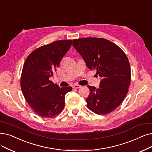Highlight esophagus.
<instances>
[{
    "mask_svg": "<svg viewBox=\"0 0 152 152\" xmlns=\"http://www.w3.org/2000/svg\"><path fill=\"white\" fill-rule=\"evenodd\" d=\"M81 87V86H80V85H78V84H75L73 86V88H79Z\"/></svg>",
    "mask_w": 152,
    "mask_h": 152,
    "instance_id": "1",
    "label": "esophagus"
}]
</instances>
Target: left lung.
I'll return each mask as SVG.
<instances>
[{"label":"left lung","instance_id":"8db88e82","mask_svg":"<svg viewBox=\"0 0 152 152\" xmlns=\"http://www.w3.org/2000/svg\"><path fill=\"white\" fill-rule=\"evenodd\" d=\"M72 45L87 67L96 70L101 78L99 88L88 86V108L99 115L112 112L123 102L130 83V66L126 54L116 44L102 38L74 39Z\"/></svg>","mask_w":152,"mask_h":152}]
</instances>
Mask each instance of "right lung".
I'll list each match as a JSON object with an SVG mask.
<instances>
[{"label": "right lung", "instance_id": "obj_1", "mask_svg": "<svg viewBox=\"0 0 152 152\" xmlns=\"http://www.w3.org/2000/svg\"><path fill=\"white\" fill-rule=\"evenodd\" d=\"M72 43L71 40H62L42 46L30 53L23 64L20 78L22 94L35 113L42 117L52 118L61 112L65 94L72 89L60 88L49 80Z\"/></svg>", "mask_w": 152, "mask_h": 152}]
</instances>
